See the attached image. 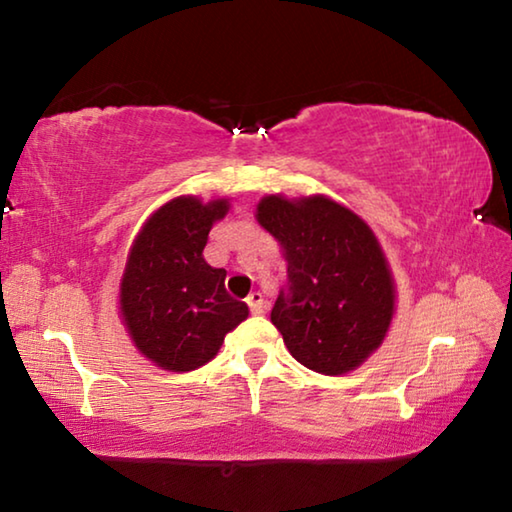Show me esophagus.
<instances>
[{
	"label": "esophagus",
	"mask_w": 512,
	"mask_h": 512,
	"mask_svg": "<svg viewBox=\"0 0 512 512\" xmlns=\"http://www.w3.org/2000/svg\"><path fill=\"white\" fill-rule=\"evenodd\" d=\"M248 307L250 311H253V316H262L266 311V302H264V296L259 291H253L248 296Z\"/></svg>",
	"instance_id": "34e87169"
}]
</instances>
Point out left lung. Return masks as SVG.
Instances as JSON below:
<instances>
[{
  "label": "left lung",
  "instance_id": "8db88e82",
  "mask_svg": "<svg viewBox=\"0 0 512 512\" xmlns=\"http://www.w3.org/2000/svg\"><path fill=\"white\" fill-rule=\"evenodd\" d=\"M255 219L287 262L271 323L291 357L329 377L357 370L384 343L395 314V280L375 232L323 194H268Z\"/></svg>",
  "mask_w": 512,
  "mask_h": 512
}]
</instances>
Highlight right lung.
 Segmentation results:
<instances>
[{
    "label": "right lung",
    "mask_w": 512,
    "mask_h": 512,
    "mask_svg": "<svg viewBox=\"0 0 512 512\" xmlns=\"http://www.w3.org/2000/svg\"><path fill=\"white\" fill-rule=\"evenodd\" d=\"M230 198L178 196L158 207L133 239L119 282V318L142 357L171 372L205 366L248 305L225 291V268L203 259L212 225Z\"/></svg>",
    "instance_id": "add662e5"
}]
</instances>
